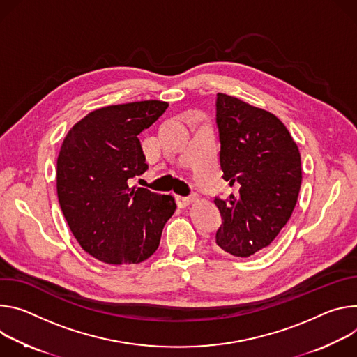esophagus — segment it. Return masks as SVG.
I'll return each mask as SVG.
<instances>
[{
	"instance_id": "34e87169",
	"label": "esophagus",
	"mask_w": 357,
	"mask_h": 357,
	"mask_svg": "<svg viewBox=\"0 0 357 357\" xmlns=\"http://www.w3.org/2000/svg\"><path fill=\"white\" fill-rule=\"evenodd\" d=\"M176 202H177V206H178V207L184 208V207L190 206V204L194 202V197H180V195H177V197H176Z\"/></svg>"
}]
</instances>
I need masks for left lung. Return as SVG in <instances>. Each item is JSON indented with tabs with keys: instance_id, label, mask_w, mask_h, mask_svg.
Returning <instances> with one entry per match:
<instances>
[{
	"instance_id": "obj_1",
	"label": "left lung",
	"mask_w": 357,
	"mask_h": 357,
	"mask_svg": "<svg viewBox=\"0 0 357 357\" xmlns=\"http://www.w3.org/2000/svg\"><path fill=\"white\" fill-rule=\"evenodd\" d=\"M222 178L234 187L215 197L220 251L248 258L262 254L292 215L302 183L301 154L275 114L238 98L217 93Z\"/></svg>"
}]
</instances>
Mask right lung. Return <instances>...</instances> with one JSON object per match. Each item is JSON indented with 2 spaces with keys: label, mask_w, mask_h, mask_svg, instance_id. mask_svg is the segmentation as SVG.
Masks as SVG:
<instances>
[{
  "label": "right lung",
  "mask_w": 357,
  "mask_h": 357,
  "mask_svg": "<svg viewBox=\"0 0 357 357\" xmlns=\"http://www.w3.org/2000/svg\"><path fill=\"white\" fill-rule=\"evenodd\" d=\"M167 107L162 100H143L96 109L61 146V210L79 245L102 262L128 265L151 257L176 211L172 195L128 184L149 167L137 136Z\"/></svg>",
  "instance_id": "1"
}]
</instances>
